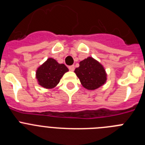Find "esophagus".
Segmentation results:
<instances>
[{
  "label": "esophagus",
  "mask_w": 145,
  "mask_h": 145,
  "mask_svg": "<svg viewBox=\"0 0 145 145\" xmlns=\"http://www.w3.org/2000/svg\"><path fill=\"white\" fill-rule=\"evenodd\" d=\"M69 70H71V71H73L74 70H75V66L74 65H71V66H69Z\"/></svg>",
  "instance_id": "1"
}]
</instances>
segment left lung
<instances>
[{"mask_svg": "<svg viewBox=\"0 0 145 145\" xmlns=\"http://www.w3.org/2000/svg\"><path fill=\"white\" fill-rule=\"evenodd\" d=\"M80 66L75 70L82 86L88 90H94L102 86L107 80L105 68L98 61L88 57L80 61Z\"/></svg>", "mask_w": 145, "mask_h": 145, "instance_id": "1", "label": "left lung"}]
</instances>
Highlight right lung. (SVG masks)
<instances>
[{
  "label": "right lung",
  "instance_id": "1",
  "mask_svg": "<svg viewBox=\"0 0 145 145\" xmlns=\"http://www.w3.org/2000/svg\"><path fill=\"white\" fill-rule=\"evenodd\" d=\"M68 70L64 64H59L54 59L48 58L36 71L38 84L46 88H54Z\"/></svg>",
  "mask_w": 145,
  "mask_h": 145
}]
</instances>
